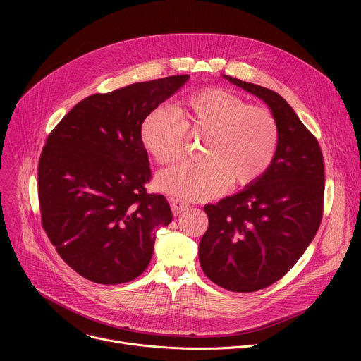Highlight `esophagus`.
Instances as JSON below:
<instances>
[{
    "label": "esophagus",
    "instance_id": "1",
    "mask_svg": "<svg viewBox=\"0 0 361 361\" xmlns=\"http://www.w3.org/2000/svg\"><path fill=\"white\" fill-rule=\"evenodd\" d=\"M188 207H190L188 202H184L181 200H171V212L176 217L180 216L183 212H185Z\"/></svg>",
    "mask_w": 361,
    "mask_h": 361
}]
</instances>
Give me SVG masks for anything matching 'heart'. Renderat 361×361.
<instances>
[{
	"label": "heart",
	"instance_id": "heart-1",
	"mask_svg": "<svg viewBox=\"0 0 361 361\" xmlns=\"http://www.w3.org/2000/svg\"><path fill=\"white\" fill-rule=\"evenodd\" d=\"M176 111L151 110L141 123V142L159 164L180 160L187 135L202 137L200 161H187L159 173L160 191L205 200L221 194L228 183L250 185L270 169L279 147V124L270 110L252 106L224 88H205L180 101Z\"/></svg>",
	"mask_w": 361,
	"mask_h": 361
}]
</instances>
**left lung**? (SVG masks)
<instances>
[{
	"mask_svg": "<svg viewBox=\"0 0 361 361\" xmlns=\"http://www.w3.org/2000/svg\"><path fill=\"white\" fill-rule=\"evenodd\" d=\"M224 77L266 101L280 131L262 178L204 205L209 228L198 248L204 274L228 291L251 293L284 277L314 238L323 219L324 163L317 138L281 95Z\"/></svg>",
	"mask_w": 361,
	"mask_h": 361,
	"instance_id": "obj_1",
	"label": "left lung"
}]
</instances>
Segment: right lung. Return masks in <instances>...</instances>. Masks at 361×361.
<instances>
[{"label":"right lung","instance_id":"add662e5","mask_svg":"<svg viewBox=\"0 0 361 361\" xmlns=\"http://www.w3.org/2000/svg\"><path fill=\"white\" fill-rule=\"evenodd\" d=\"M188 75L135 82L81 99L47 137L38 163L41 224L61 259L84 279L121 284L148 266L159 227L173 220L151 180L144 117Z\"/></svg>","mask_w":361,"mask_h":361}]
</instances>
